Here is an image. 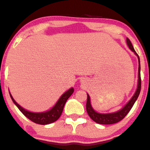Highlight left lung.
Segmentation results:
<instances>
[{"mask_svg":"<svg viewBox=\"0 0 150 150\" xmlns=\"http://www.w3.org/2000/svg\"><path fill=\"white\" fill-rule=\"evenodd\" d=\"M126 43L128 45V48L130 49L134 54L137 56L138 58V80H137V89H136L135 93H134L133 96L131 97V99L129 100L127 104L123 106V108H120L118 111H115L112 113H99L96 111L92 107V104H91L90 97H89L88 93H87V104H86V109H87V112L88 113L92 119L96 123H99V124H104V125H109L113 124V123H116L121 120L124 117L128 114L129 111H130L132 106H133L135 102L138 98L139 94H140V89H141V77H140V58H139L138 55L135 52V49H134L133 46H132L131 42H130V39L128 38H126Z\"/></svg>","mask_w":150,"mask_h":150,"instance_id":"left-lung-1","label":"left lung"}]
</instances>
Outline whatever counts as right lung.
Here are the masks:
<instances>
[{
	"label": "right lung",
	"instance_id": "obj_1",
	"mask_svg": "<svg viewBox=\"0 0 150 150\" xmlns=\"http://www.w3.org/2000/svg\"><path fill=\"white\" fill-rule=\"evenodd\" d=\"M73 87L70 88L68 90H67L66 92H65L62 94L61 97L58 99L57 102L55 104V105L52 108L46 111H42V112H33V111H30L28 110L25 109V108L22 107L20 104L16 102V101L13 99V96H12V94H10V92L9 94L15 106L19 108V110L27 118H29L30 120L33 121L34 123H37V124L47 125L56 121L59 118L62 112H63V108H64L65 103H66L68 98L71 96V94H73Z\"/></svg>",
	"mask_w": 150,
	"mask_h": 150
}]
</instances>
